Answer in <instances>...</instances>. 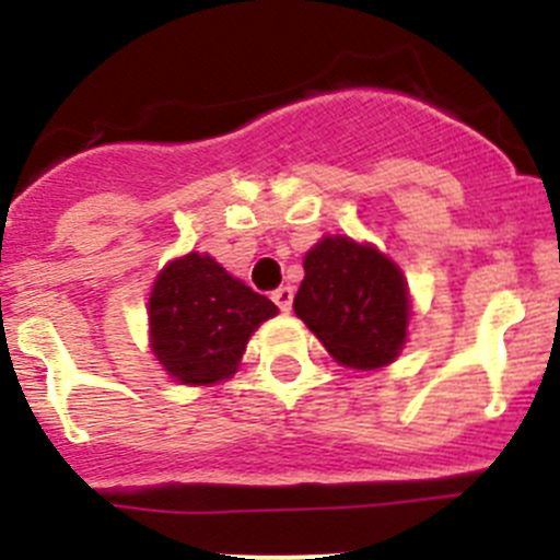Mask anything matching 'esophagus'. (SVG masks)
Here are the masks:
<instances>
[{"instance_id": "1", "label": "esophagus", "mask_w": 560, "mask_h": 560, "mask_svg": "<svg viewBox=\"0 0 560 560\" xmlns=\"http://www.w3.org/2000/svg\"><path fill=\"white\" fill-rule=\"evenodd\" d=\"M271 300H275L277 308L283 311V314H289L291 303H294V289H291V285H280V289L271 294Z\"/></svg>"}]
</instances>
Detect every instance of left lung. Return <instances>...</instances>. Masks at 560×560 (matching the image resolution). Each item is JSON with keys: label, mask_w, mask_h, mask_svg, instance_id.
Listing matches in <instances>:
<instances>
[{"label": "left lung", "mask_w": 560, "mask_h": 560, "mask_svg": "<svg viewBox=\"0 0 560 560\" xmlns=\"http://www.w3.org/2000/svg\"><path fill=\"white\" fill-rule=\"evenodd\" d=\"M294 314L350 370L393 364L407 345L412 300L404 271L373 244L325 235L305 252Z\"/></svg>", "instance_id": "1"}]
</instances>
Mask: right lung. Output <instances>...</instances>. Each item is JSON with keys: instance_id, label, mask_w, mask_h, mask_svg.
<instances>
[{"instance_id": "right-lung-1", "label": "right lung", "mask_w": 560, "mask_h": 560, "mask_svg": "<svg viewBox=\"0 0 560 560\" xmlns=\"http://www.w3.org/2000/svg\"><path fill=\"white\" fill-rule=\"evenodd\" d=\"M275 314L271 300L232 277L215 257L187 252L153 280L151 353L179 384H219L235 375L249 336Z\"/></svg>"}]
</instances>
